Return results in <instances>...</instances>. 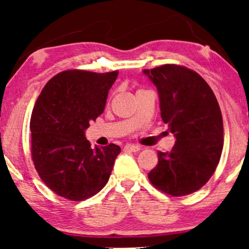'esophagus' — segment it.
I'll list each match as a JSON object with an SVG mask.
<instances>
[{"label":"esophagus","instance_id":"34e87169","mask_svg":"<svg viewBox=\"0 0 249 249\" xmlns=\"http://www.w3.org/2000/svg\"><path fill=\"white\" fill-rule=\"evenodd\" d=\"M124 149L125 151H130V152H138L139 149H141V147L134 144H127L124 146Z\"/></svg>","mask_w":249,"mask_h":249}]
</instances>
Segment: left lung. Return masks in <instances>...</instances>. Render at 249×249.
Wrapping results in <instances>:
<instances>
[{
  "mask_svg": "<svg viewBox=\"0 0 249 249\" xmlns=\"http://www.w3.org/2000/svg\"><path fill=\"white\" fill-rule=\"evenodd\" d=\"M155 85L160 111L176 138L171 152H158L148 178L171 196L189 195L215 171L223 148V121L216 97L195 71L176 64L142 70Z\"/></svg>",
  "mask_w": 249,
  "mask_h": 249,
  "instance_id": "8db88e82",
  "label": "left lung"
}]
</instances>
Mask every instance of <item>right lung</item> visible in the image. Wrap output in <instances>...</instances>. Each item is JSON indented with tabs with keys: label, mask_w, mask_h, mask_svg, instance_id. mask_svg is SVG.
Segmentation results:
<instances>
[{
	"label": "right lung",
	"mask_w": 249,
	"mask_h": 249,
	"mask_svg": "<svg viewBox=\"0 0 249 249\" xmlns=\"http://www.w3.org/2000/svg\"><path fill=\"white\" fill-rule=\"evenodd\" d=\"M118 74L63 71L37 98L30 119L33 161L44 183L61 197L87 199L108 181L121 148H91L85 131L103 113Z\"/></svg>",
	"instance_id": "add662e5"
}]
</instances>
